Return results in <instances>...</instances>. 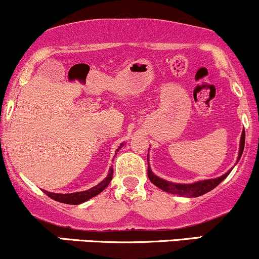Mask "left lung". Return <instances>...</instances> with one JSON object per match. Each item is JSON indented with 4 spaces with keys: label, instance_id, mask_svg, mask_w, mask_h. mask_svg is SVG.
Masks as SVG:
<instances>
[{
    "label": "left lung",
    "instance_id": "1",
    "mask_svg": "<svg viewBox=\"0 0 259 259\" xmlns=\"http://www.w3.org/2000/svg\"><path fill=\"white\" fill-rule=\"evenodd\" d=\"M244 138H246V134L244 132L242 133L241 137V144H239V154H238V159L241 157L242 152H243L244 149ZM149 165V164H148ZM228 174H225V175L221 176V178L217 179H212V180H205V181H198L195 182V184L191 185H179V184H171V182L165 181V180L157 178L156 175L151 172L150 166H148V176L149 180L157 186L159 189L164 190L166 192H170V194H176L180 196H187V197H197V196H201L206 192L211 191L213 190L217 185H220L221 182L228 176Z\"/></svg>",
    "mask_w": 259,
    "mask_h": 259
}]
</instances>
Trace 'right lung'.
I'll return each instance as SVG.
<instances>
[{
  "label": "right lung",
  "instance_id": "add662e5",
  "mask_svg": "<svg viewBox=\"0 0 259 259\" xmlns=\"http://www.w3.org/2000/svg\"><path fill=\"white\" fill-rule=\"evenodd\" d=\"M120 148L121 146H119V149ZM111 179H113V168H110V171H109L108 176L105 178V180H103L100 184H98L97 186L92 187V189L87 190V191L74 192V194H52V192L45 191V194L50 196V197L53 198V200L58 201V202L68 203V205H79V203L85 202V201H88L89 198L94 197V196L100 194V192L108 186L109 182L111 181Z\"/></svg>",
  "mask_w": 259,
  "mask_h": 259
}]
</instances>
